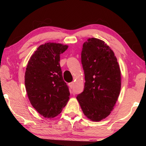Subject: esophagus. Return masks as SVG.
Wrapping results in <instances>:
<instances>
[{
	"instance_id": "34e87169",
	"label": "esophagus",
	"mask_w": 146,
	"mask_h": 146,
	"mask_svg": "<svg viewBox=\"0 0 146 146\" xmlns=\"http://www.w3.org/2000/svg\"><path fill=\"white\" fill-rule=\"evenodd\" d=\"M68 86H69V87L70 88L72 89L73 88V86H74V82H70V83H69L68 84Z\"/></svg>"
}]
</instances>
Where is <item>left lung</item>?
<instances>
[{"label": "left lung", "mask_w": 146, "mask_h": 146, "mask_svg": "<svg viewBox=\"0 0 146 146\" xmlns=\"http://www.w3.org/2000/svg\"><path fill=\"white\" fill-rule=\"evenodd\" d=\"M81 60L85 76L77 100L88 118L99 121L110 114L121 90V71L112 50L104 41L90 38L83 44Z\"/></svg>", "instance_id": "8db88e82"}]
</instances>
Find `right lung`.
<instances>
[{
	"label": "right lung",
	"mask_w": 146,
	"mask_h": 146,
	"mask_svg": "<svg viewBox=\"0 0 146 146\" xmlns=\"http://www.w3.org/2000/svg\"><path fill=\"white\" fill-rule=\"evenodd\" d=\"M68 48V45L56 42L39 46L26 69L25 84L29 100L34 108L47 118L61 113L70 99L60 66V56Z\"/></svg>",
	"instance_id": "right-lung-1"
}]
</instances>
